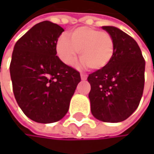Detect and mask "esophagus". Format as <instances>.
<instances>
[{
    "label": "esophagus",
    "instance_id": "esophagus-1",
    "mask_svg": "<svg viewBox=\"0 0 154 154\" xmlns=\"http://www.w3.org/2000/svg\"><path fill=\"white\" fill-rule=\"evenodd\" d=\"M80 77H81V79H82V80H86V78H87V76H86L85 74H81Z\"/></svg>",
    "mask_w": 154,
    "mask_h": 154
}]
</instances>
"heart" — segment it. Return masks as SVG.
Listing matches in <instances>:
<instances>
[{"instance_id": "b5f03b06", "label": "heart", "mask_w": 154, "mask_h": 154, "mask_svg": "<svg viewBox=\"0 0 154 154\" xmlns=\"http://www.w3.org/2000/svg\"><path fill=\"white\" fill-rule=\"evenodd\" d=\"M55 49L58 57L66 65H71L79 52V67L100 70L111 61L115 44L107 32L91 26H79L69 31L67 36H60Z\"/></svg>"}]
</instances>
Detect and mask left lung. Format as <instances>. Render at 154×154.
<instances>
[{"label": "left lung", "mask_w": 154, "mask_h": 154, "mask_svg": "<svg viewBox=\"0 0 154 154\" xmlns=\"http://www.w3.org/2000/svg\"><path fill=\"white\" fill-rule=\"evenodd\" d=\"M114 40V56L106 68L90 74L91 112L98 120L118 123L138 107L144 86L145 61L137 43L112 26H102Z\"/></svg>", "instance_id": "left-lung-1"}]
</instances>
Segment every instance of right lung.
I'll return each instance as SVG.
<instances>
[{
	"mask_svg": "<svg viewBox=\"0 0 154 154\" xmlns=\"http://www.w3.org/2000/svg\"><path fill=\"white\" fill-rule=\"evenodd\" d=\"M64 29L51 21L35 25L16 43L10 66L13 93L26 117L53 123L68 112L80 74L56 56Z\"/></svg>",
	"mask_w": 154,
	"mask_h": 154,
	"instance_id": "add662e5",
	"label": "right lung"
}]
</instances>
